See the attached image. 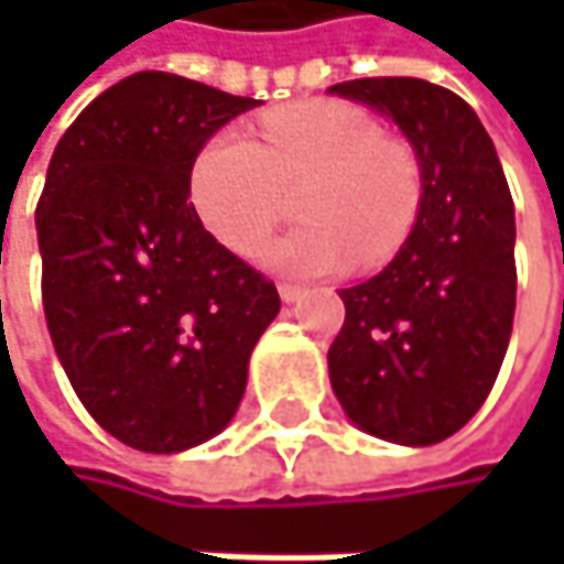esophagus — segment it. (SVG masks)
I'll return each instance as SVG.
<instances>
[{"label": "esophagus", "instance_id": "34e87169", "mask_svg": "<svg viewBox=\"0 0 564 564\" xmlns=\"http://www.w3.org/2000/svg\"><path fill=\"white\" fill-rule=\"evenodd\" d=\"M278 293H281L283 303H293V300H300V296H303V286H300V283H281V286H278Z\"/></svg>", "mask_w": 564, "mask_h": 564}]
</instances>
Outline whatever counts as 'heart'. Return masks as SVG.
I'll use <instances>...</instances> for the list:
<instances>
[{
    "mask_svg": "<svg viewBox=\"0 0 564 564\" xmlns=\"http://www.w3.org/2000/svg\"><path fill=\"white\" fill-rule=\"evenodd\" d=\"M300 228L264 248L283 274L310 278L389 261L408 241L424 195L414 150L386 137L362 107L336 97L286 104L258 120V140L238 130L208 137L188 166V202L202 228L231 254H254L300 185Z\"/></svg>",
    "mask_w": 564,
    "mask_h": 564,
    "instance_id": "1",
    "label": "heart"
}]
</instances>
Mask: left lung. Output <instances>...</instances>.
<instances>
[{"label":"left lung","mask_w":564,"mask_h":564,"mask_svg":"<svg viewBox=\"0 0 564 564\" xmlns=\"http://www.w3.org/2000/svg\"><path fill=\"white\" fill-rule=\"evenodd\" d=\"M392 117L421 163L414 231L372 281L339 290L346 319L329 382L346 414L394 444H437L487 401L516 313V218L474 107L417 77L329 87Z\"/></svg>","instance_id":"obj_1"}]
</instances>
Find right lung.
<instances>
[{
	"mask_svg": "<svg viewBox=\"0 0 564 564\" xmlns=\"http://www.w3.org/2000/svg\"><path fill=\"white\" fill-rule=\"evenodd\" d=\"M254 104L140 70L84 107L48 163L35 208L48 333L80 404L137 451L215 437L281 310L274 281L188 202L198 147Z\"/></svg>",
	"mask_w": 564,
	"mask_h": 564,
	"instance_id": "add662e5",
	"label": "right lung"
}]
</instances>
